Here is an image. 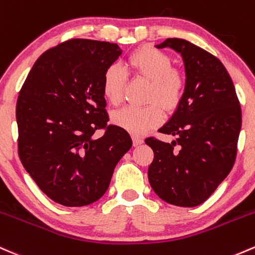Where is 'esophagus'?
<instances>
[{
    "label": "esophagus",
    "instance_id": "1",
    "mask_svg": "<svg viewBox=\"0 0 255 255\" xmlns=\"http://www.w3.org/2000/svg\"><path fill=\"white\" fill-rule=\"evenodd\" d=\"M142 142H144V139H142L141 136L133 135V144H134V146H138V145H141Z\"/></svg>",
    "mask_w": 255,
    "mask_h": 255
}]
</instances>
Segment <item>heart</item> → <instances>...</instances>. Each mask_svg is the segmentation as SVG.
Here are the masks:
<instances>
[{"label":"heart","instance_id":"b5f03b06","mask_svg":"<svg viewBox=\"0 0 255 255\" xmlns=\"http://www.w3.org/2000/svg\"><path fill=\"white\" fill-rule=\"evenodd\" d=\"M126 65L133 75L149 81L147 100L152 103L144 108L126 106L114 114L113 120L115 125L133 135H142L157 127L163 120L160 105L166 111L178 108L185 91V80L180 72L170 69L172 61L166 53L151 46L134 50L126 60ZM102 91L110 104L119 105L121 103L125 92V75L120 66L111 65L105 70Z\"/></svg>","mask_w":255,"mask_h":255}]
</instances>
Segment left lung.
<instances>
[{
    "label": "left lung",
    "mask_w": 255,
    "mask_h": 255,
    "mask_svg": "<svg viewBox=\"0 0 255 255\" xmlns=\"http://www.w3.org/2000/svg\"><path fill=\"white\" fill-rule=\"evenodd\" d=\"M156 47L181 55L186 80L180 104L158 129L177 135V140L145 139L153 150L147 177L161 200L195 207L213 194L234 166L241 106L230 75L217 57L183 38H167Z\"/></svg>",
    "instance_id": "obj_1"
}]
</instances>
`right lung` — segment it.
I'll list each match as a JSON object with an SVG mask.
<instances>
[{"label": "right lung", "mask_w": 255, "mask_h": 255, "mask_svg": "<svg viewBox=\"0 0 255 255\" xmlns=\"http://www.w3.org/2000/svg\"><path fill=\"white\" fill-rule=\"evenodd\" d=\"M121 54L110 42L65 41L36 60L19 92V157L42 192L59 205L99 200L132 147L127 130L108 126L102 91L105 70ZM98 129L106 130L99 138Z\"/></svg>", "instance_id": "obj_1"}]
</instances>
